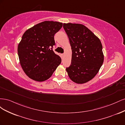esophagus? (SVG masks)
Instances as JSON below:
<instances>
[{
  "label": "esophagus",
  "instance_id": "34e87169",
  "mask_svg": "<svg viewBox=\"0 0 125 125\" xmlns=\"http://www.w3.org/2000/svg\"><path fill=\"white\" fill-rule=\"evenodd\" d=\"M62 59H63L64 58H65V55L62 54Z\"/></svg>",
  "mask_w": 125,
  "mask_h": 125
}]
</instances>
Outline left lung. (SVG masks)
Segmentation results:
<instances>
[{
  "label": "left lung",
  "instance_id": "left-lung-1",
  "mask_svg": "<svg viewBox=\"0 0 125 125\" xmlns=\"http://www.w3.org/2000/svg\"><path fill=\"white\" fill-rule=\"evenodd\" d=\"M72 50L71 65L67 68L73 82L83 84L90 81L98 73L104 62L100 39L84 25L63 23Z\"/></svg>",
  "mask_w": 125,
  "mask_h": 125
}]
</instances>
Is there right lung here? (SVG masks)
<instances>
[{
    "label": "right lung",
    "instance_id": "right-lung-1",
    "mask_svg": "<svg viewBox=\"0 0 125 125\" xmlns=\"http://www.w3.org/2000/svg\"><path fill=\"white\" fill-rule=\"evenodd\" d=\"M62 23L45 21L28 29L18 46L20 65L28 77L39 82L50 78L62 62L52 50L54 35Z\"/></svg>",
    "mask_w": 125,
    "mask_h": 125
}]
</instances>
